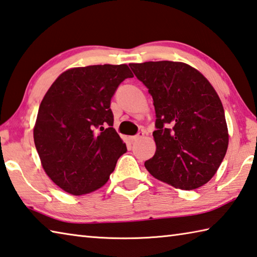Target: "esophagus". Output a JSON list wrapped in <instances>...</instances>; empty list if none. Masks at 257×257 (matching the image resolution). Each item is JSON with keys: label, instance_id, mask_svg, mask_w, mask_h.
I'll list each match as a JSON object with an SVG mask.
<instances>
[{"label": "esophagus", "instance_id": "1", "mask_svg": "<svg viewBox=\"0 0 257 257\" xmlns=\"http://www.w3.org/2000/svg\"><path fill=\"white\" fill-rule=\"evenodd\" d=\"M143 137H144V132H139L137 135H135V136L130 137V139H132L133 142H135V141H138V139H141Z\"/></svg>", "mask_w": 257, "mask_h": 257}]
</instances>
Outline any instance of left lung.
Here are the masks:
<instances>
[{
    "instance_id": "8db88e82",
    "label": "left lung",
    "mask_w": 257,
    "mask_h": 257,
    "mask_svg": "<svg viewBox=\"0 0 257 257\" xmlns=\"http://www.w3.org/2000/svg\"><path fill=\"white\" fill-rule=\"evenodd\" d=\"M155 106L156 153L145 162L154 177L182 190L212 179L228 147L225 111L211 84L179 62L129 64Z\"/></svg>"
}]
</instances>
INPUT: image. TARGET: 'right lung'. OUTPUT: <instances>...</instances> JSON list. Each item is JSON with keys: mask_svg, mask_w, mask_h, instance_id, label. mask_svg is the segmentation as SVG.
I'll return each mask as SVG.
<instances>
[{"mask_svg": "<svg viewBox=\"0 0 257 257\" xmlns=\"http://www.w3.org/2000/svg\"><path fill=\"white\" fill-rule=\"evenodd\" d=\"M127 65H93L59 75L41 101L34 139L50 180L73 195L103 186L127 152L113 128L111 99Z\"/></svg>", "mask_w": 257, "mask_h": 257, "instance_id": "add662e5", "label": "right lung"}]
</instances>
